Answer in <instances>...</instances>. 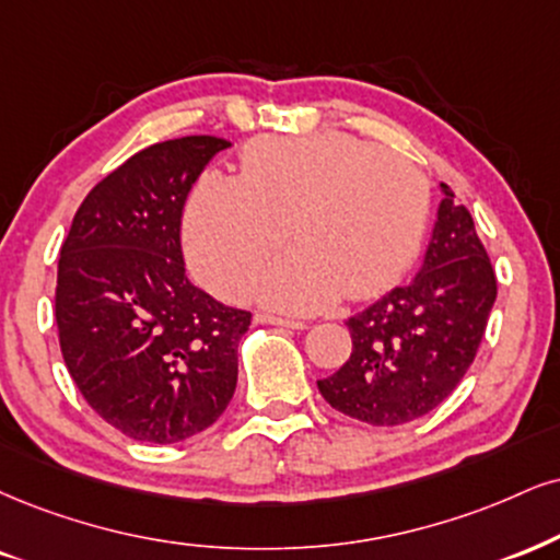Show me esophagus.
<instances>
[{"mask_svg":"<svg viewBox=\"0 0 560 560\" xmlns=\"http://www.w3.org/2000/svg\"><path fill=\"white\" fill-rule=\"evenodd\" d=\"M259 324H275V327H285V329H306V322L299 319H282V316H272V314H257Z\"/></svg>","mask_w":560,"mask_h":560,"instance_id":"obj_1","label":"esophagus"}]
</instances>
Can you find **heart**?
I'll return each instance as SVG.
<instances>
[{
	"instance_id": "b5f03b06",
	"label": "heart",
	"mask_w": 560,
	"mask_h": 560,
	"mask_svg": "<svg viewBox=\"0 0 560 560\" xmlns=\"http://www.w3.org/2000/svg\"><path fill=\"white\" fill-rule=\"evenodd\" d=\"M428 220L420 171L392 150L342 132L267 137L241 158V178L205 174L186 205V252L199 278L236 293L248 269L285 238L246 293L280 312L308 314L369 299L402 278Z\"/></svg>"
}]
</instances>
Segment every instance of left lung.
Instances as JSON below:
<instances>
[{
  "label": "left lung",
  "instance_id": "1",
  "mask_svg": "<svg viewBox=\"0 0 560 560\" xmlns=\"http://www.w3.org/2000/svg\"><path fill=\"white\" fill-rule=\"evenodd\" d=\"M436 225L416 280L350 316L353 353L319 378L322 397L369 425H402L452 395L495 303V272L472 215L441 184Z\"/></svg>",
  "mask_w": 560,
  "mask_h": 560
}]
</instances>
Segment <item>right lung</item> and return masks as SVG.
Returning <instances> with one entry per match:
<instances>
[{
  "instance_id": "right-lung-1",
  "label": "right lung",
  "mask_w": 560,
  "mask_h": 560,
  "mask_svg": "<svg viewBox=\"0 0 560 560\" xmlns=\"http://www.w3.org/2000/svg\"><path fill=\"white\" fill-rule=\"evenodd\" d=\"M231 142H158L80 205L57 272L69 376L98 416L135 441L176 444L210 428L236 392L244 308L184 272L182 212L205 165Z\"/></svg>"
}]
</instances>
